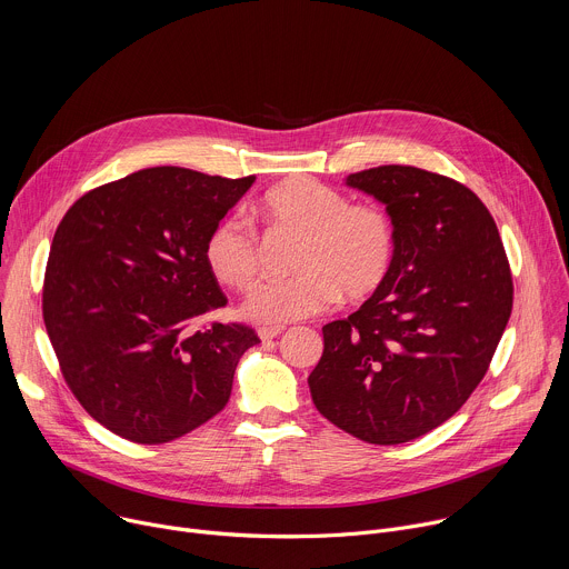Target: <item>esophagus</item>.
Returning <instances> with one entry per match:
<instances>
[{
	"label": "esophagus",
	"instance_id": "obj_1",
	"mask_svg": "<svg viewBox=\"0 0 569 569\" xmlns=\"http://www.w3.org/2000/svg\"><path fill=\"white\" fill-rule=\"evenodd\" d=\"M281 333H283V327H263V329L259 331V338H261L263 342H270V340L279 338Z\"/></svg>",
	"mask_w": 569,
	"mask_h": 569
}]
</instances>
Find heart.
<instances>
[{
    "instance_id": "1",
    "label": "heart",
    "mask_w": 569,
    "mask_h": 569,
    "mask_svg": "<svg viewBox=\"0 0 569 569\" xmlns=\"http://www.w3.org/2000/svg\"><path fill=\"white\" fill-rule=\"evenodd\" d=\"M272 231L301 236L297 274L259 283L242 303L257 323H286L347 301L373 297L389 279L398 231L391 213L312 178H290L268 189L254 207ZM211 274L233 290H248L261 274V242L240 216H224L204 238Z\"/></svg>"
}]
</instances>
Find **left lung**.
I'll return each mask as SVG.
<instances>
[{
    "mask_svg": "<svg viewBox=\"0 0 569 569\" xmlns=\"http://www.w3.org/2000/svg\"><path fill=\"white\" fill-rule=\"evenodd\" d=\"M398 231L387 283L321 329L308 376L321 417L378 446L419 439L448 421L489 371L513 306L493 216L463 184L417 167L351 173Z\"/></svg>",
    "mask_w": 569,
    "mask_h": 569,
    "instance_id": "obj_1",
    "label": "left lung"
}]
</instances>
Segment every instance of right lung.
Returning a JSON list of instances; mask_svg holds the SVG:
<instances>
[{"instance_id":"right-lung-1","label":"right lung","mask_w":569,"mask_h":569,"mask_svg":"<svg viewBox=\"0 0 569 569\" xmlns=\"http://www.w3.org/2000/svg\"><path fill=\"white\" fill-rule=\"evenodd\" d=\"M254 180L143 169L92 189L60 220L44 327L71 393L110 432L167 443L227 405L240 356L261 340L242 323H193L227 303L204 238Z\"/></svg>"}]
</instances>
